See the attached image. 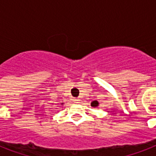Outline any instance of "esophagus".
<instances>
[{
  "mask_svg": "<svg viewBox=\"0 0 156 156\" xmlns=\"http://www.w3.org/2000/svg\"><path fill=\"white\" fill-rule=\"evenodd\" d=\"M73 101H74V102H76V103H78L79 101H80V100H79L78 98H74V99H73Z\"/></svg>",
  "mask_w": 156,
  "mask_h": 156,
  "instance_id": "34e87169",
  "label": "esophagus"
}]
</instances>
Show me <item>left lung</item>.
Segmentation results:
<instances>
[{
  "label": "left lung",
  "mask_w": 156,
  "mask_h": 156,
  "mask_svg": "<svg viewBox=\"0 0 156 156\" xmlns=\"http://www.w3.org/2000/svg\"><path fill=\"white\" fill-rule=\"evenodd\" d=\"M99 102L98 101H96V100H94V101H92V102L90 103V106L93 107V108H96V107L99 106Z\"/></svg>",
  "instance_id": "1"
}]
</instances>
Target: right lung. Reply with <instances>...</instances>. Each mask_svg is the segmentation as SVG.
Returning <instances> with one entry per match:
<instances>
[{"instance_id":"add662e5","label":"right lung","mask_w":156,"mask_h":156,"mask_svg":"<svg viewBox=\"0 0 156 156\" xmlns=\"http://www.w3.org/2000/svg\"><path fill=\"white\" fill-rule=\"evenodd\" d=\"M63 104H64V103H62V104H61V105H63Z\"/></svg>"}]
</instances>
